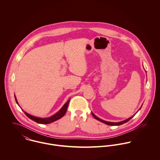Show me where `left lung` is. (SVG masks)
Wrapping results in <instances>:
<instances>
[{
	"label": "left lung",
	"mask_w": 160,
	"mask_h": 160,
	"mask_svg": "<svg viewBox=\"0 0 160 160\" xmlns=\"http://www.w3.org/2000/svg\"><path fill=\"white\" fill-rule=\"evenodd\" d=\"M145 72H146V71H145ZM142 107V105L141 106V107L139 108L138 110H140L141 109ZM92 116H93V118H94L95 119H96L97 120H98V121H100V122H103V123H105V124H107V125H110V126H119V125L123 124L127 122L128 121H129L131 118H132L134 116V115H135V114H134V115H133L132 116H131V117H130V118H128L127 119H125V120H124V121H122L118 122H108V121H106L102 120V119H101L100 118H98L97 116H96L93 113H92Z\"/></svg>",
	"instance_id": "1"
}]
</instances>
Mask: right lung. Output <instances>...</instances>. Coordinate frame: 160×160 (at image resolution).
<instances>
[{
    "mask_svg": "<svg viewBox=\"0 0 160 160\" xmlns=\"http://www.w3.org/2000/svg\"><path fill=\"white\" fill-rule=\"evenodd\" d=\"M15 98L17 103L19 106V104L18 103V101H17V99L16 98L15 95ZM69 101H70V98L64 104V105L62 107V108L58 112H57L55 114H54L53 115L50 116V117H48V118H39V117L34 116H32L31 114L26 113V112L23 111V110H22L24 112V114H26L29 119H32V121H35V122H36L39 124H50L51 122H53L60 119L61 118H62L65 114L66 112H67V108H68V106Z\"/></svg>",
    "mask_w": 160,
    "mask_h": 160,
    "instance_id": "1",
    "label": "right lung"
}]
</instances>
